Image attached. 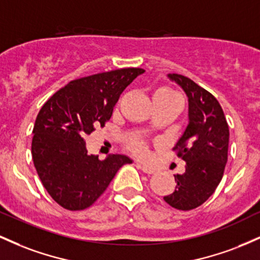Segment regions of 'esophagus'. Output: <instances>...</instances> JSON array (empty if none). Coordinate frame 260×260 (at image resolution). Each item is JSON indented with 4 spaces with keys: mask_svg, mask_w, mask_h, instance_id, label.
<instances>
[{
    "mask_svg": "<svg viewBox=\"0 0 260 260\" xmlns=\"http://www.w3.org/2000/svg\"><path fill=\"white\" fill-rule=\"evenodd\" d=\"M137 166H138V168L142 170L143 172H145V174H148V175L155 174V172H156V170H155L154 168H151V166H149V165H145V164L137 162Z\"/></svg>",
    "mask_w": 260,
    "mask_h": 260,
    "instance_id": "esophagus-1",
    "label": "esophagus"
}]
</instances>
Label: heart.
Returning a JSON list of instances; mask_svg holds the SVG:
<instances>
[{"label": "heart", "instance_id": "obj_1", "mask_svg": "<svg viewBox=\"0 0 260 260\" xmlns=\"http://www.w3.org/2000/svg\"><path fill=\"white\" fill-rule=\"evenodd\" d=\"M154 98H168V99H180L177 96L175 91H172L171 89L168 88H161L157 89L154 92ZM128 148L131 149V151L134 153L138 156H144L147 154V143L142 139H132L128 142Z\"/></svg>", "mask_w": 260, "mask_h": 260}]
</instances>
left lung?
Returning a JSON list of instances; mask_svg holds the SVG:
<instances>
[{
  "mask_svg": "<svg viewBox=\"0 0 260 260\" xmlns=\"http://www.w3.org/2000/svg\"><path fill=\"white\" fill-rule=\"evenodd\" d=\"M168 77L186 92L189 121L174 148L186 161V171L175 175V190L164 201L178 210H192L208 201L221 181L228 162L229 124L214 95L181 74Z\"/></svg>",
  "mask_w": 260,
  "mask_h": 260,
  "instance_id": "1",
  "label": "left lung"
}]
</instances>
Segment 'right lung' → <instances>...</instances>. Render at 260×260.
Here are the masks:
<instances>
[{"label":"right lung","instance_id":"obj_1","mask_svg":"<svg viewBox=\"0 0 260 260\" xmlns=\"http://www.w3.org/2000/svg\"><path fill=\"white\" fill-rule=\"evenodd\" d=\"M142 68H122L68 83L50 98L35 120L31 155L41 183L68 210H83L105 192L116 172L132 164L126 155L105 160L88 155L84 138L111 118L122 91Z\"/></svg>","mask_w":260,"mask_h":260}]
</instances>
